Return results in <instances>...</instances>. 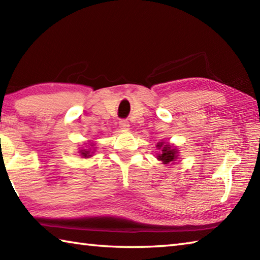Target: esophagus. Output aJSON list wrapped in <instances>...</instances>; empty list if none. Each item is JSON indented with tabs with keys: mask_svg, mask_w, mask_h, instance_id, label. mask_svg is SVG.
Wrapping results in <instances>:
<instances>
[{
	"mask_svg": "<svg viewBox=\"0 0 260 260\" xmlns=\"http://www.w3.org/2000/svg\"><path fill=\"white\" fill-rule=\"evenodd\" d=\"M119 127L122 131H128L129 129V122L127 120H120L119 121Z\"/></svg>",
	"mask_w": 260,
	"mask_h": 260,
	"instance_id": "1",
	"label": "esophagus"
}]
</instances>
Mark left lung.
Instances as JSON below:
<instances>
[{
  "label": "left lung",
  "instance_id": "obj_1",
  "mask_svg": "<svg viewBox=\"0 0 260 260\" xmlns=\"http://www.w3.org/2000/svg\"><path fill=\"white\" fill-rule=\"evenodd\" d=\"M156 148L159 150V152H157V159L160 160L164 165L174 164L175 160L179 158V149L174 144L161 141V142L157 143Z\"/></svg>",
  "mask_w": 260,
  "mask_h": 260
}]
</instances>
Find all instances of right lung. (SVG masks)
<instances>
[{
  "label": "right lung",
  "mask_w": 260,
  "mask_h": 260,
  "mask_svg": "<svg viewBox=\"0 0 260 260\" xmlns=\"http://www.w3.org/2000/svg\"><path fill=\"white\" fill-rule=\"evenodd\" d=\"M83 146L85 147H82L80 149L79 153H80V156L82 158H90L95 153V143L91 140H89L88 143H85Z\"/></svg>",
  "instance_id": "obj_1"
}]
</instances>
